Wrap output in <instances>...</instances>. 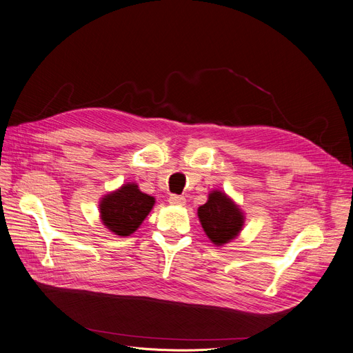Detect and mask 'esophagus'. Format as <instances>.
<instances>
[{
    "label": "esophagus",
    "mask_w": 353,
    "mask_h": 353,
    "mask_svg": "<svg viewBox=\"0 0 353 353\" xmlns=\"http://www.w3.org/2000/svg\"><path fill=\"white\" fill-rule=\"evenodd\" d=\"M168 201H170L171 205H175V206H182L186 202L185 196H182V195H171Z\"/></svg>",
    "instance_id": "obj_1"
}]
</instances>
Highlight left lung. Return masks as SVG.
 Here are the masks:
<instances>
[{
	"label": "left lung",
	"mask_w": 353,
	"mask_h": 353,
	"mask_svg": "<svg viewBox=\"0 0 353 353\" xmlns=\"http://www.w3.org/2000/svg\"><path fill=\"white\" fill-rule=\"evenodd\" d=\"M198 218L206 236L216 246L235 239L245 221L239 206L221 191L210 194L206 203L198 208Z\"/></svg>",
	"instance_id": "left-lung-1"
}]
</instances>
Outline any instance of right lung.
I'll return each mask as SVG.
<instances>
[{"label":"right lung","instance_id":"obj_1","mask_svg":"<svg viewBox=\"0 0 353 353\" xmlns=\"http://www.w3.org/2000/svg\"><path fill=\"white\" fill-rule=\"evenodd\" d=\"M154 203V196L141 192L137 183L130 182L101 199V221L115 235L130 236L151 212Z\"/></svg>","mask_w":353,"mask_h":353}]
</instances>
